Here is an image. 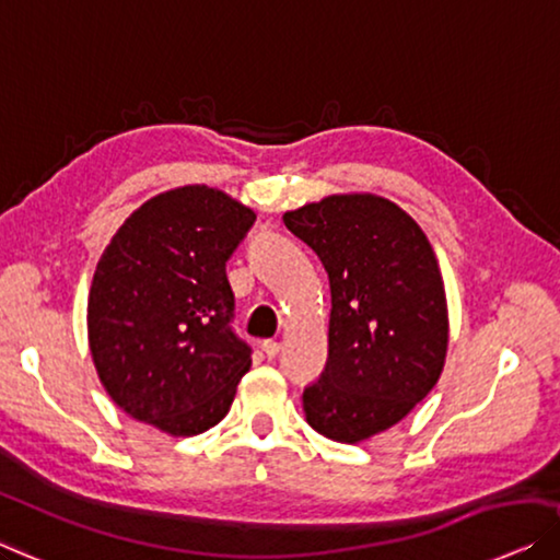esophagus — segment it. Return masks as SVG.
Listing matches in <instances>:
<instances>
[{
	"label": "esophagus",
	"mask_w": 560,
	"mask_h": 560,
	"mask_svg": "<svg viewBox=\"0 0 560 560\" xmlns=\"http://www.w3.org/2000/svg\"><path fill=\"white\" fill-rule=\"evenodd\" d=\"M262 351H265L267 359H275V355L280 353V343H278V340H265Z\"/></svg>",
	"instance_id": "esophagus-1"
}]
</instances>
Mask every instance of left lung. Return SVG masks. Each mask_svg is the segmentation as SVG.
Returning a JSON list of instances; mask_svg holds the SVG:
<instances>
[{"label": "left lung", "mask_w": 560, "mask_h": 560, "mask_svg": "<svg viewBox=\"0 0 560 560\" xmlns=\"http://www.w3.org/2000/svg\"><path fill=\"white\" fill-rule=\"evenodd\" d=\"M328 272V361L303 392L305 421L359 444L399 424L447 359L440 262L421 226L378 194H330L282 214Z\"/></svg>", "instance_id": "8db88e82"}]
</instances>
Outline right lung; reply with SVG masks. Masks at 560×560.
Segmentation results:
<instances>
[{
    "mask_svg": "<svg viewBox=\"0 0 560 560\" xmlns=\"http://www.w3.org/2000/svg\"><path fill=\"white\" fill-rule=\"evenodd\" d=\"M257 220L207 184L176 186L118 226L88 295V346L128 417L172 436L220 424L253 366L232 334L224 262Z\"/></svg>",
    "mask_w": 560,
    "mask_h": 560,
    "instance_id": "add662e5",
    "label": "right lung"
}]
</instances>
